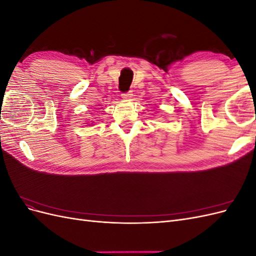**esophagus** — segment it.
I'll list each match as a JSON object with an SVG mask.
<instances>
[{
	"instance_id": "34e87169",
	"label": "esophagus",
	"mask_w": 256,
	"mask_h": 256,
	"mask_svg": "<svg viewBox=\"0 0 256 256\" xmlns=\"http://www.w3.org/2000/svg\"><path fill=\"white\" fill-rule=\"evenodd\" d=\"M132 92H126V94H122V98L125 100V102H129V100H131V98H132Z\"/></svg>"
}]
</instances>
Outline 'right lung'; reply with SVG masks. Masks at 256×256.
Instances as JSON below:
<instances>
[{
	"instance_id": "add662e5",
	"label": "right lung",
	"mask_w": 256,
	"mask_h": 256,
	"mask_svg": "<svg viewBox=\"0 0 256 256\" xmlns=\"http://www.w3.org/2000/svg\"><path fill=\"white\" fill-rule=\"evenodd\" d=\"M90 124H92V122H90Z\"/></svg>"
}]
</instances>
